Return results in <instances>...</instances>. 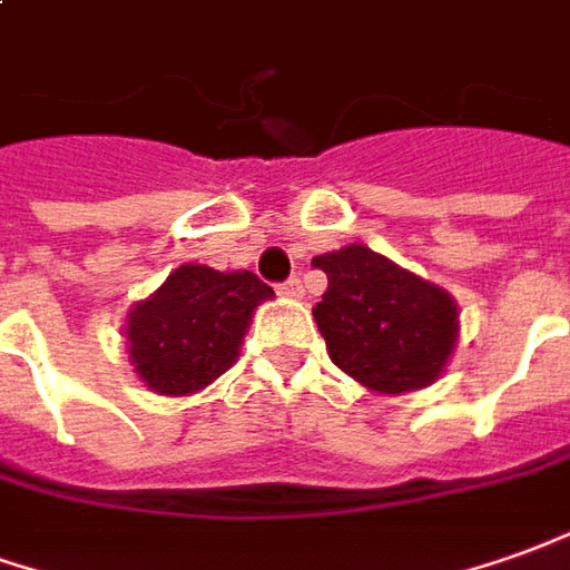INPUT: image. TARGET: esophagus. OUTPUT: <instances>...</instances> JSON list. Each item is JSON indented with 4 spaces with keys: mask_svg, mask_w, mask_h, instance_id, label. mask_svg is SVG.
I'll list each match as a JSON object with an SVG mask.
<instances>
[{
    "mask_svg": "<svg viewBox=\"0 0 570 570\" xmlns=\"http://www.w3.org/2000/svg\"><path fill=\"white\" fill-rule=\"evenodd\" d=\"M278 294H282V297H292V301L304 297V285H301V278H288V282H282V285H278Z\"/></svg>",
    "mask_w": 570,
    "mask_h": 570,
    "instance_id": "obj_1",
    "label": "esophagus"
}]
</instances>
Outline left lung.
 Segmentation results:
<instances>
[{"instance_id":"left-lung-1","label":"left lung","mask_w":570,"mask_h":570,"mask_svg":"<svg viewBox=\"0 0 570 570\" xmlns=\"http://www.w3.org/2000/svg\"><path fill=\"white\" fill-rule=\"evenodd\" d=\"M328 276L313 307L328 356L375 394H406L441 379L459 337L450 294L366 245L313 257Z\"/></svg>"}]
</instances>
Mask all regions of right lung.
Returning a JSON list of instances; mask_svg holds the SVG:
<instances>
[{"instance_id":"add662e5","label":"right lung","mask_w":570,"mask_h":570,"mask_svg":"<svg viewBox=\"0 0 570 570\" xmlns=\"http://www.w3.org/2000/svg\"><path fill=\"white\" fill-rule=\"evenodd\" d=\"M269 297L273 288L247 269L186 263L129 309V363L155 394H195L238 360L250 316Z\"/></svg>"}]
</instances>
